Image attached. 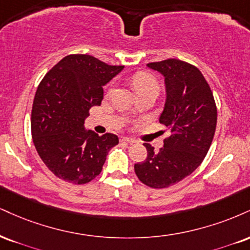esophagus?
<instances>
[{
  "label": "esophagus",
  "mask_w": 250,
  "mask_h": 250,
  "mask_svg": "<svg viewBox=\"0 0 250 250\" xmlns=\"http://www.w3.org/2000/svg\"><path fill=\"white\" fill-rule=\"evenodd\" d=\"M120 141L123 143H129V144H133L135 143V141L133 140V138H128V137H121L120 138Z\"/></svg>",
  "instance_id": "esophagus-1"
}]
</instances>
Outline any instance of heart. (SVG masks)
<instances>
[{
	"label": "heart",
	"instance_id": "b5f03b06",
	"mask_svg": "<svg viewBox=\"0 0 250 250\" xmlns=\"http://www.w3.org/2000/svg\"><path fill=\"white\" fill-rule=\"evenodd\" d=\"M133 87L135 91L138 93L146 91L149 88H157L158 89V83L156 78L152 76L149 72H138L133 77L131 80Z\"/></svg>",
	"mask_w": 250,
	"mask_h": 250
}]
</instances>
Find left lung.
Instances as JSON below:
<instances>
[{
  "mask_svg": "<svg viewBox=\"0 0 250 250\" xmlns=\"http://www.w3.org/2000/svg\"><path fill=\"white\" fill-rule=\"evenodd\" d=\"M165 78L167 101L159 123L171 131L164 146L135 164L138 179L152 188H165L190 176L208 152L216 127V106L211 87L195 66L179 59L149 62Z\"/></svg>",
  "mask_w": 250,
  "mask_h": 250,
  "instance_id": "left-lung-1",
  "label": "left lung"
}]
</instances>
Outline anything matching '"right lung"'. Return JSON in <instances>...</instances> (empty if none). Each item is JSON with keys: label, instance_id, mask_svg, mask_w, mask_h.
Masks as SVG:
<instances>
[{"label": "right lung", "instance_id": "right-lung-1", "mask_svg": "<svg viewBox=\"0 0 250 250\" xmlns=\"http://www.w3.org/2000/svg\"><path fill=\"white\" fill-rule=\"evenodd\" d=\"M123 67L89 55H68L38 85L31 112L32 141L56 177L81 185L100 174L119 137L86 131L83 121L93 106L101 104L104 86Z\"/></svg>", "mask_w": 250, "mask_h": 250}]
</instances>
